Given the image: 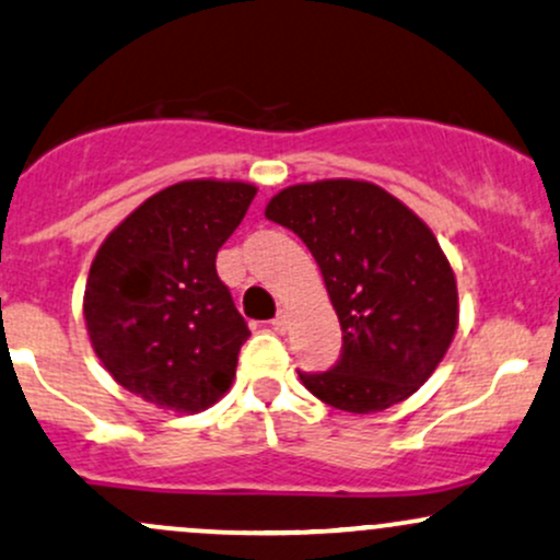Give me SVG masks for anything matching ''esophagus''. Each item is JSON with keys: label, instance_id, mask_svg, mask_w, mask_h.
<instances>
[{"label": "esophagus", "instance_id": "1", "mask_svg": "<svg viewBox=\"0 0 560 560\" xmlns=\"http://www.w3.org/2000/svg\"><path fill=\"white\" fill-rule=\"evenodd\" d=\"M270 327H273V331H279V335H284L287 327H290V316H287V311L276 313V318L270 322Z\"/></svg>", "mask_w": 560, "mask_h": 560}]
</instances>
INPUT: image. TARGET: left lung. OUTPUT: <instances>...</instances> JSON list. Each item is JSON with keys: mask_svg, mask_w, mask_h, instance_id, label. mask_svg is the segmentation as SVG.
Returning a JSON list of instances; mask_svg holds the SVG:
<instances>
[{"mask_svg": "<svg viewBox=\"0 0 560 560\" xmlns=\"http://www.w3.org/2000/svg\"><path fill=\"white\" fill-rule=\"evenodd\" d=\"M266 218L303 238L340 318V359L327 372H298L305 388L353 415L409 398L457 331V281L433 231L364 180L290 186Z\"/></svg>", "mask_w": 560, "mask_h": 560, "instance_id": "8db88e82", "label": "left lung"}]
</instances>
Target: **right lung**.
I'll return each mask as SVG.
<instances>
[{
  "mask_svg": "<svg viewBox=\"0 0 560 560\" xmlns=\"http://www.w3.org/2000/svg\"><path fill=\"white\" fill-rule=\"evenodd\" d=\"M255 194L249 183H175L101 244L84 322L97 359L121 388L180 415L212 407L231 388L249 327L214 257Z\"/></svg>",
  "mask_w": 560,
  "mask_h": 560,
  "instance_id": "obj_1",
  "label": "right lung"
}]
</instances>
